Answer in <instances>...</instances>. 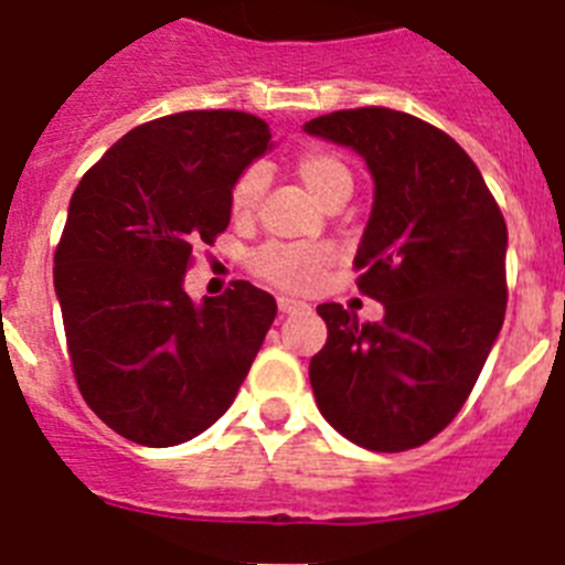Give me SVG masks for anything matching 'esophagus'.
Returning a JSON list of instances; mask_svg holds the SVG:
<instances>
[{
	"label": "esophagus",
	"mask_w": 565,
	"mask_h": 565,
	"mask_svg": "<svg viewBox=\"0 0 565 565\" xmlns=\"http://www.w3.org/2000/svg\"><path fill=\"white\" fill-rule=\"evenodd\" d=\"M277 308L282 317H288V313H306L308 311L306 302H299V299H291V297H277Z\"/></svg>",
	"instance_id": "1"
}]
</instances>
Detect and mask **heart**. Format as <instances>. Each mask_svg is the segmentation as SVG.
<instances>
[{
  "instance_id": "obj_1",
  "label": "heart",
  "mask_w": 565,
  "mask_h": 565,
  "mask_svg": "<svg viewBox=\"0 0 565 565\" xmlns=\"http://www.w3.org/2000/svg\"><path fill=\"white\" fill-rule=\"evenodd\" d=\"M294 172L322 206L337 198H351L353 192V174L348 163L326 149H308L299 154ZM263 189H266L263 169H246L232 186V212L237 217H248L257 209ZM328 263L331 252L317 243H268L252 254V271L286 291H308L317 286Z\"/></svg>"
}]
</instances>
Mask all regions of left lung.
I'll use <instances>...</instances> for the list:
<instances>
[{
    "instance_id": "1",
    "label": "left lung",
    "mask_w": 565,
    "mask_h": 565,
    "mask_svg": "<svg viewBox=\"0 0 565 565\" xmlns=\"http://www.w3.org/2000/svg\"><path fill=\"white\" fill-rule=\"evenodd\" d=\"M308 135L367 163L373 206L353 266L384 317L319 306L328 342L311 359L319 413L348 441L413 450L456 418L507 311V223L450 135L398 109H339Z\"/></svg>"
}]
</instances>
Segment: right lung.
<instances>
[{"label": "right lung", "instance_id": "1", "mask_svg": "<svg viewBox=\"0 0 565 565\" xmlns=\"http://www.w3.org/2000/svg\"><path fill=\"white\" fill-rule=\"evenodd\" d=\"M237 109H189L135 127L70 198L56 286L78 391L107 427L174 447L232 407L277 302L252 282L194 302L192 248L228 226L232 186L271 149Z\"/></svg>", "mask_w": 565, "mask_h": 565}]
</instances>
